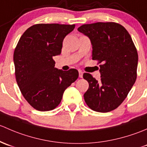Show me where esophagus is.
Wrapping results in <instances>:
<instances>
[{
    "instance_id": "34e87169",
    "label": "esophagus",
    "mask_w": 147,
    "mask_h": 147,
    "mask_svg": "<svg viewBox=\"0 0 147 147\" xmlns=\"http://www.w3.org/2000/svg\"><path fill=\"white\" fill-rule=\"evenodd\" d=\"M78 74H79L80 78H82V77H83V71H82L78 70Z\"/></svg>"
}]
</instances>
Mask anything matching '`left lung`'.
Listing matches in <instances>:
<instances>
[{"mask_svg": "<svg viewBox=\"0 0 147 147\" xmlns=\"http://www.w3.org/2000/svg\"><path fill=\"white\" fill-rule=\"evenodd\" d=\"M78 30L89 37L92 59L100 63L99 81L84 74L89 84L85 101L94 111H112L123 102L137 79V49L127 30L116 22L86 24Z\"/></svg>", "mask_w": 147, "mask_h": 147, "instance_id": "left-lung-1", "label": "left lung"}]
</instances>
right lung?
Segmentation results:
<instances>
[{"label":"right lung","mask_w":147,"mask_h":147,"mask_svg":"<svg viewBox=\"0 0 147 147\" xmlns=\"http://www.w3.org/2000/svg\"><path fill=\"white\" fill-rule=\"evenodd\" d=\"M74 28L75 25H34L21 36L15 49L17 84L28 103L39 111L58 106L64 90L78 78L76 69H56L53 59L61 54L63 39Z\"/></svg>","instance_id":"add662e5"}]
</instances>
